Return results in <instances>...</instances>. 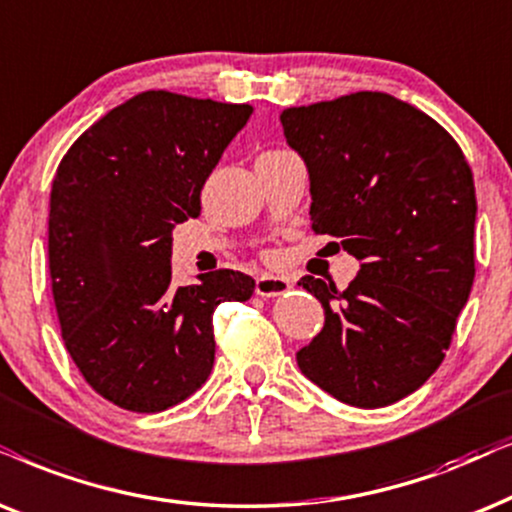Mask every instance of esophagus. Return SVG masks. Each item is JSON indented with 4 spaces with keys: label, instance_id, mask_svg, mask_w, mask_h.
<instances>
[{
    "label": "esophagus",
    "instance_id": "obj_1",
    "mask_svg": "<svg viewBox=\"0 0 512 512\" xmlns=\"http://www.w3.org/2000/svg\"><path fill=\"white\" fill-rule=\"evenodd\" d=\"M291 289V282L282 275H270V272H263V275L256 277V294L258 296H282Z\"/></svg>",
    "mask_w": 512,
    "mask_h": 512
}]
</instances>
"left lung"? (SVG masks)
Returning <instances> with one entry per match:
<instances>
[{
  "label": "left lung",
  "mask_w": 512,
  "mask_h": 512,
  "mask_svg": "<svg viewBox=\"0 0 512 512\" xmlns=\"http://www.w3.org/2000/svg\"><path fill=\"white\" fill-rule=\"evenodd\" d=\"M310 176L313 230L360 261L343 291L305 275L324 327L296 353L315 386L376 409L414 393L447 353L475 280V183L433 117L381 91L287 108Z\"/></svg>",
  "instance_id": "8db88e82"
}]
</instances>
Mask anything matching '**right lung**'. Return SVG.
Wrapping results in <instances>:
<instances>
[{
    "label": "right lung",
    "mask_w": 512,
    "mask_h": 512,
    "mask_svg": "<svg viewBox=\"0 0 512 512\" xmlns=\"http://www.w3.org/2000/svg\"><path fill=\"white\" fill-rule=\"evenodd\" d=\"M254 108L143 91L72 143L51 185L49 272L65 348L91 388L155 414L188 400L214 367V310L247 301L237 270L171 284V232Z\"/></svg>",
    "instance_id": "1"
}]
</instances>
